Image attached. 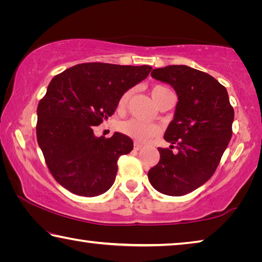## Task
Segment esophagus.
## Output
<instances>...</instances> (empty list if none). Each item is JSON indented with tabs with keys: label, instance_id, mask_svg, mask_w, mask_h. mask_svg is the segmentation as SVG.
<instances>
[{
	"label": "esophagus",
	"instance_id": "34e87169",
	"mask_svg": "<svg viewBox=\"0 0 262 262\" xmlns=\"http://www.w3.org/2000/svg\"><path fill=\"white\" fill-rule=\"evenodd\" d=\"M142 147H143V145H142L141 143H137V142H135V143H134V149L136 150V151H139V150H141Z\"/></svg>",
	"mask_w": 262,
	"mask_h": 262
}]
</instances>
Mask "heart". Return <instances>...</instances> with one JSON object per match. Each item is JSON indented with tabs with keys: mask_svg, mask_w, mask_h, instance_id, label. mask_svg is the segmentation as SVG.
Returning a JSON list of instances; mask_svg holds the SVG:
<instances>
[{
	"mask_svg": "<svg viewBox=\"0 0 262 262\" xmlns=\"http://www.w3.org/2000/svg\"><path fill=\"white\" fill-rule=\"evenodd\" d=\"M150 94H151V97L155 100V103L159 105L168 95L172 94V91L166 86L154 85L151 88V90H150ZM130 96H132V90H127L126 92H123L118 103L119 108L120 110L126 108V106L128 105V101L130 99ZM119 129H120V132L123 133V134L137 142L147 141L150 139V137H152L158 133V127L155 125V123L144 122V121L137 120V119H129V120L123 121L120 125V127H119Z\"/></svg>",
	"mask_w": 262,
	"mask_h": 262,
	"instance_id": "1",
	"label": "heart"
}]
</instances>
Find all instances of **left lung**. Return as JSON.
<instances>
[{
    "mask_svg": "<svg viewBox=\"0 0 262 262\" xmlns=\"http://www.w3.org/2000/svg\"><path fill=\"white\" fill-rule=\"evenodd\" d=\"M178 96L173 120L164 134L170 148L148 172L155 189L171 196L193 192L210 179L232 136L233 107L227 89L209 74L187 66L154 69ZM174 146L177 152H172Z\"/></svg>",
    "mask_w": 262,
    "mask_h": 262,
    "instance_id": "8db88e82",
    "label": "left lung"
}]
</instances>
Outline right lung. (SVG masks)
Here are the masks:
<instances>
[{"label":"right lung","instance_id":"add662e5","mask_svg":"<svg viewBox=\"0 0 262 262\" xmlns=\"http://www.w3.org/2000/svg\"><path fill=\"white\" fill-rule=\"evenodd\" d=\"M150 66L101 62L76 64L53 77L39 101L37 140L54 179L81 196L111 188L118 159L134 144L121 133L97 137L95 126L108 119L123 92L147 78Z\"/></svg>","mask_w":262,"mask_h":262}]
</instances>
